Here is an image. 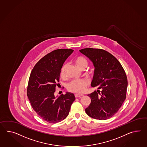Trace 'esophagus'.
I'll return each mask as SVG.
<instances>
[{"instance_id":"34e87169","label":"esophagus","mask_w":147,"mask_h":147,"mask_svg":"<svg viewBox=\"0 0 147 147\" xmlns=\"http://www.w3.org/2000/svg\"><path fill=\"white\" fill-rule=\"evenodd\" d=\"M83 96V94H77V93H76L75 94V97L76 98H78V97H81Z\"/></svg>"}]
</instances>
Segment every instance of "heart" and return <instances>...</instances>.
Returning a JSON list of instances; mask_svg holds the SVG:
<instances>
[{
    "label": "heart",
    "mask_w": 147,
    "mask_h": 147,
    "mask_svg": "<svg viewBox=\"0 0 147 147\" xmlns=\"http://www.w3.org/2000/svg\"><path fill=\"white\" fill-rule=\"evenodd\" d=\"M75 63L78 68L80 69L86 68L88 65V61L86 58L83 57H78L75 59ZM67 64L65 63L63 65L61 69V74L62 77H65L66 75V69ZM89 82L84 79H79L73 80L67 85V89L72 92L81 93L84 92L86 87L89 86Z\"/></svg>",
    "instance_id": "obj_1"
}]
</instances>
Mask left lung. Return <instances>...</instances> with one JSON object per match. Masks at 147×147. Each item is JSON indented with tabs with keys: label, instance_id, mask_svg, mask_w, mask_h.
<instances>
[{
	"label": "left lung",
	"instance_id": "left-lung-1",
	"mask_svg": "<svg viewBox=\"0 0 147 147\" xmlns=\"http://www.w3.org/2000/svg\"><path fill=\"white\" fill-rule=\"evenodd\" d=\"M80 51L89 58L95 67L91 86L101 90L88 95L91 101L86 112L96 119L110 118L125 100L127 79L125 71L117 58L106 50L88 48Z\"/></svg>",
	"mask_w": 147,
	"mask_h": 147
}]
</instances>
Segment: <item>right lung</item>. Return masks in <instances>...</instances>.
Masks as SVG:
<instances>
[{
  "instance_id": "1",
  "label": "right lung",
  "mask_w": 147,
  "mask_h": 147,
  "mask_svg": "<svg viewBox=\"0 0 147 147\" xmlns=\"http://www.w3.org/2000/svg\"><path fill=\"white\" fill-rule=\"evenodd\" d=\"M74 50L59 49L42 58L34 66L29 78L27 96L36 114L45 121L56 123L68 116L75 100L73 93L55 96L61 68Z\"/></svg>"
}]
</instances>
